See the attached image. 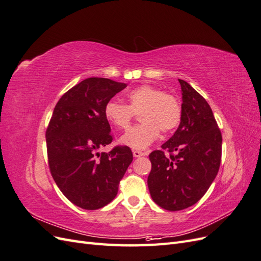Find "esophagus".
Returning a JSON list of instances; mask_svg holds the SVG:
<instances>
[{
  "label": "esophagus",
  "instance_id": "esophagus-1",
  "mask_svg": "<svg viewBox=\"0 0 261 261\" xmlns=\"http://www.w3.org/2000/svg\"><path fill=\"white\" fill-rule=\"evenodd\" d=\"M133 154H134V156H135V158H138V156L144 155L145 153L143 151H140V150H133Z\"/></svg>",
  "mask_w": 261,
  "mask_h": 261
}]
</instances>
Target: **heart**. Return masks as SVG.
Returning a JSON list of instances; mask_svg holds the SVG:
<instances>
[{
	"instance_id": "b5f03b06",
	"label": "heart",
	"mask_w": 261,
	"mask_h": 261,
	"mask_svg": "<svg viewBox=\"0 0 261 261\" xmlns=\"http://www.w3.org/2000/svg\"><path fill=\"white\" fill-rule=\"evenodd\" d=\"M135 114L141 124L130 128L121 138L123 145L145 149L178 125L181 109L178 100L153 86L143 85L127 93V105L111 100L105 107V117L118 129H127Z\"/></svg>"
}]
</instances>
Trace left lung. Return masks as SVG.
<instances>
[{"instance_id":"8db88e82","label":"left lung","mask_w":261,"mask_h":261,"mask_svg":"<svg viewBox=\"0 0 261 261\" xmlns=\"http://www.w3.org/2000/svg\"><path fill=\"white\" fill-rule=\"evenodd\" d=\"M178 82L183 100L178 128L162 150L149 154L150 195L169 211L186 209L200 200L218 174L222 154V135L208 102L188 83Z\"/></svg>"}]
</instances>
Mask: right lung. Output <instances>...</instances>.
Returning a JSON list of instances; mask_svg holds the SVG:
<instances>
[{
    "label": "right lung",
    "instance_id": "right-lung-1",
    "mask_svg": "<svg viewBox=\"0 0 261 261\" xmlns=\"http://www.w3.org/2000/svg\"><path fill=\"white\" fill-rule=\"evenodd\" d=\"M126 87L109 78H87L61 97L46 128L51 175L66 198L83 209L111 202L133 161L127 146L97 152L113 140L105 107Z\"/></svg>",
    "mask_w": 261,
    "mask_h": 261
}]
</instances>
